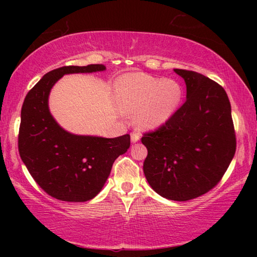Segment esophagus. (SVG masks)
<instances>
[{"label": "esophagus", "instance_id": "esophagus-1", "mask_svg": "<svg viewBox=\"0 0 257 257\" xmlns=\"http://www.w3.org/2000/svg\"><path fill=\"white\" fill-rule=\"evenodd\" d=\"M130 137H132V142L133 143H137L139 139H141V136H139V134L138 133H132L130 134Z\"/></svg>", "mask_w": 257, "mask_h": 257}]
</instances>
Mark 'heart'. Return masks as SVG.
<instances>
[{"mask_svg": "<svg viewBox=\"0 0 257 257\" xmlns=\"http://www.w3.org/2000/svg\"><path fill=\"white\" fill-rule=\"evenodd\" d=\"M115 94L123 114H136L139 127L153 130L175 115L184 97V89L177 80L130 72L116 79Z\"/></svg>", "mask_w": 257, "mask_h": 257, "instance_id": "1", "label": "heart"}]
</instances>
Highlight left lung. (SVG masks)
Returning a JSON list of instances; mask_svg holds the SVG:
<instances>
[{"label": "left lung", "mask_w": 257, "mask_h": 257, "mask_svg": "<svg viewBox=\"0 0 257 257\" xmlns=\"http://www.w3.org/2000/svg\"><path fill=\"white\" fill-rule=\"evenodd\" d=\"M187 99L167 123L146 133L145 177L156 193L186 202L219 184L236 152L231 105L222 86L201 73L175 69Z\"/></svg>", "instance_id": "8db88e82"}]
</instances>
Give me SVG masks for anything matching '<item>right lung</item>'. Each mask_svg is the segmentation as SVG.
<instances>
[{"label":"right lung","mask_w":257,"mask_h":257,"mask_svg":"<svg viewBox=\"0 0 257 257\" xmlns=\"http://www.w3.org/2000/svg\"><path fill=\"white\" fill-rule=\"evenodd\" d=\"M105 69L103 64L58 68L26 95L18 137L20 158L38 186L60 201L79 203L94 198L110 176L113 162L130 146L128 134L103 138L68 133L50 112V92L61 77Z\"/></svg>","instance_id":"1"}]
</instances>
